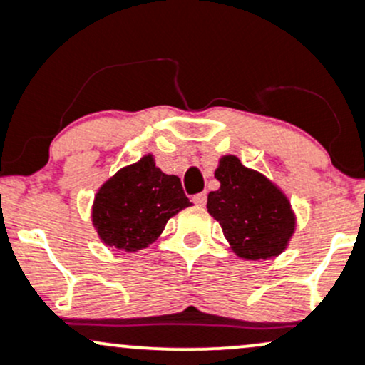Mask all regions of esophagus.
<instances>
[{"label": "esophagus", "instance_id": "1", "mask_svg": "<svg viewBox=\"0 0 365 365\" xmlns=\"http://www.w3.org/2000/svg\"><path fill=\"white\" fill-rule=\"evenodd\" d=\"M192 201H194V205H197V206H205V205H206V201H208V195H206V192L195 194L194 197H192Z\"/></svg>", "mask_w": 365, "mask_h": 365}]
</instances>
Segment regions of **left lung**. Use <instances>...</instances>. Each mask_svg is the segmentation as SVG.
<instances>
[{"label":"left lung","instance_id":"1","mask_svg":"<svg viewBox=\"0 0 365 365\" xmlns=\"http://www.w3.org/2000/svg\"><path fill=\"white\" fill-rule=\"evenodd\" d=\"M218 190L208 194V213L220 224L231 250L243 260H267L289 248L297 217L273 180L222 155L215 170Z\"/></svg>","mask_w":365,"mask_h":365}]
</instances>
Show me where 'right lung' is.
<instances>
[{
	"label": "right lung",
	"instance_id": "add662e5",
	"mask_svg": "<svg viewBox=\"0 0 365 365\" xmlns=\"http://www.w3.org/2000/svg\"><path fill=\"white\" fill-rule=\"evenodd\" d=\"M192 206L176 175L155 166L153 153L120 168L98 189L91 208L92 227L106 247L124 252L148 248L168 220Z\"/></svg>",
	"mask_w": 365,
	"mask_h": 365
}]
</instances>
